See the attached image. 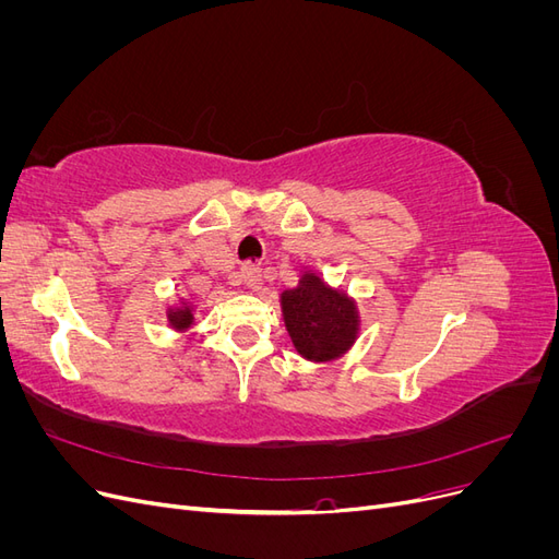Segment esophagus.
Instances as JSON below:
<instances>
[{
  "mask_svg": "<svg viewBox=\"0 0 559 559\" xmlns=\"http://www.w3.org/2000/svg\"><path fill=\"white\" fill-rule=\"evenodd\" d=\"M240 273H242V280H245L247 286H251V289H259V284H261V267H259L257 263H245Z\"/></svg>",
  "mask_w": 559,
  "mask_h": 559,
  "instance_id": "obj_1",
  "label": "esophagus"
}]
</instances>
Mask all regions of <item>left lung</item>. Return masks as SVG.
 Returning a JSON list of instances; mask_svg holds the SVG:
<instances>
[{
  "label": "left lung",
  "instance_id": "8db88e82",
  "mask_svg": "<svg viewBox=\"0 0 559 559\" xmlns=\"http://www.w3.org/2000/svg\"><path fill=\"white\" fill-rule=\"evenodd\" d=\"M284 326L302 359L333 361L359 335V310L347 294L331 289L312 270L302 273L296 289L280 296Z\"/></svg>",
  "mask_w": 559,
  "mask_h": 559
}]
</instances>
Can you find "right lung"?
<instances>
[{"instance_id":"1","label":"right lung","mask_w":559,"mask_h":559,"mask_svg":"<svg viewBox=\"0 0 559 559\" xmlns=\"http://www.w3.org/2000/svg\"><path fill=\"white\" fill-rule=\"evenodd\" d=\"M167 324H170L175 331H189L193 326V306L181 300L179 308L167 310Z\"/></svg>"}]
</instances>
